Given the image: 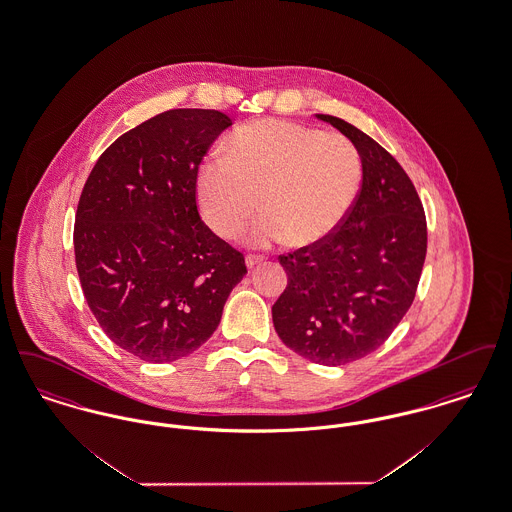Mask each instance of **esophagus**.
Wrapping results in <instances>:
<instances>
[{
  "label": "esophagus",
  "mask_w": 512,
  "mask_h": 512,
  "mask_svg": "<svg viewBox=\"0 0 512 512\" xmlns=\"http://www.w3.org/2000/svg\"><path fill=\"white\" fill-rule=\"evenodd\" d=\"M265 261V257L263 255H255V253H249L247 257H245V265L247 268L257 267V265H261Z\"/></svg>",
  "instance_id": "1"
}]
</instances>
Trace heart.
Segmentation results:
<instances>
[{
	"mask_svg": "<svg viewBox=\"0 0 512 512\" xmlns=\"http://www.w3.org/2000/svg\"><path fill=\"white\" fill-rule=\"evenodd\" d=\"M224 153L199 165L195 197L207 226L226 240L242 232L261 203L265 213L245 232L247 244H318L340 228L361 190V153L336 132L249 122L228 138Z\"/></svg>",
	"mask_w": 512,
	"mask_h": 512,
	"instance_id": "1",
	"label": "heart"
}]
</instances>
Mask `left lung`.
<instances>
[{
    "label": "left lung",
    "mask_w": 512,
    "mask_h": 512,
    "mask_svg": "<svg viewBox=\"0 0 512 512\" xmlns=\"http://www.w3.org/2000/svg\"><path fill=\"white\" fill-rule=\"evenodd\" d=\"M317 117L357 146L363 184L332 236L278 257L288 286L272 322L297 355L340 366L376 351L413 305L428 230L414 184L390 153L343 119Z\"/></svg>",
    "instance_id": "8db88e82"
}]
</instances>
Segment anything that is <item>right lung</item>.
<instances>
[{
    "label": "right lung",
    "instance_id": "add662e5",
    "mask_svg": "<svg viewBox=\"0 0 512 512\" xmlns=\"http://www.w3.org/2000/svg\"><path fill=\"white\" fill-rule=\"evenodd\" d=\"M230 124L215 109L155 115L101 153L80 195L82 292L109 340L147 363H171L209 340L247 272L195 201L199 163Z\"/></svg>",
    "mask_w": 512,
    "mask_h": 512
}]
</instances>
